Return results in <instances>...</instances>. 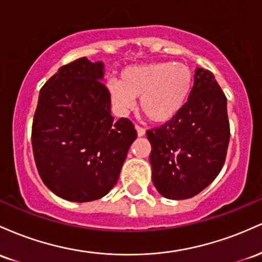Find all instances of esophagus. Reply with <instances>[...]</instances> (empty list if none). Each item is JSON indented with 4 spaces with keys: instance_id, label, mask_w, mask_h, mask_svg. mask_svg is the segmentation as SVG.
I'll return each mask as SVG.
<instances>
[{
    "instance_id": "obj_1",
    "label": "esophagus",
    "mask_w": 262,
    "mask_h": 262,
    "mask_svg": "<svg viewBox=\"0 0 262 262\" xmlns=\"http://www.w3.org/2000/svg\"><path fill=\"white\" fill-rule=\"evenodd\" d=\"M135 127H136L137 135H139L140 137H141V136H145V134H146V130H145V128L141 127V126H139V125H136V126H135Z\"/></svg>"
}]
</instances>
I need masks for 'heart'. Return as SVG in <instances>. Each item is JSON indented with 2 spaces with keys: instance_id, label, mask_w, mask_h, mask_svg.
<instances>
[{
  "instance_id": "1",
  "label": "heart",
  "mask_w": 262,
  "mask_h": 262,
  "mask_svg": "<svg viewBox=\"0 0 262 262\" xmlns=\"http://www.w3.org/2000/svg\"><path fill=\"white\" fill-rule=\"evenodd\" d=\"M193 88L190 68L174 61L126 67L120 79L111 78L106 92L119 115H126L140 98L142 113L154 122L173 119L187 102Z\"/></svg>"
}]
</instances>
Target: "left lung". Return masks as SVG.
I'll use <instances>...</instances> for the list:
<instances>
[{"instance_id":"1","label":"left lung","mask_w":262,"mask_h":262,"mask_svg":"<svg viewBox=\"0 0 262 262\" xmlns=\"http://www.w3.org/2000/svg\"><path fill=\"white\" fill-rule=\"evenodd\" d=\"M146 135L152 182L161 195L181 201L209 186L224 166L230 139L226 98L213 73L196 68L182 110Z\"/></svg>"}]
</instances>
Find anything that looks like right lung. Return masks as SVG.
Here are the masks:
<instances>
[{
  "instance_id": "right-lung-1",
  "label": "right lung",
  "mask_w": 262,
  "mask_h": 262,
  "mask_svg": "<svg viewBox=\"0 0 262 262\" xmlns=\"http://www.w3.org/2000/svg\"><path fill=\"white\" fill-rule=\"evenodd\" d=\"M102 78V61L79 58L60 67L38 98L32 125L38 173L54 194L70 202L106 195L137 137L130 120L114 121Z\"/></svg>"
}]
</instances>
